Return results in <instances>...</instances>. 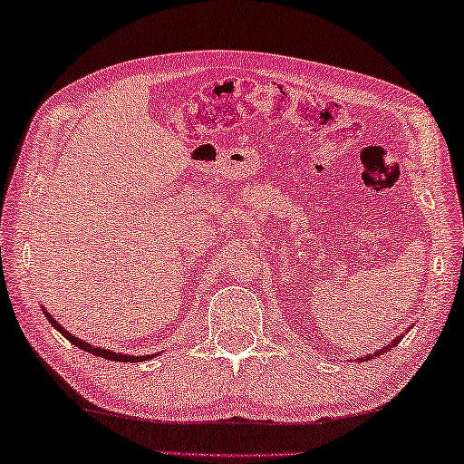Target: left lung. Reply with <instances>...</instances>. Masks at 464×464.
I'll return each mask as SVG.
<instances>
[{"instance_id": "obj_1", "label": "left lung", "mask_w": 464, "mask_h": 464, "mask_svg": "<svg viewBox=\"0 0 464 464\" xmlns=\"http://www.w3.org/2000/svg\"><path fill=\"white\" fill-rule=\"evenodd\" d=\"M405 335H397L394 337L389 345L386 347H382V349H378V352H374V353H368L366 358H358V362H366V360H374V358H378V355H382V353H386V352H391V347H394L397 343H401V339H403Z\"/></svg>"}]
</instances>
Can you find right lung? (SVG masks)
Listing matches in <instances>:
<instances>
[{
    "instance_id": "add662e5",
    "label": "right lung",
    "mask_w": 464,
    "mask_h": 464,
    "mask_svg": "<svg viewBox=\"0 0 464 464\" xmlns=\"http://www.w3.org/2000/svg\"><path fill=\"white\" fill-rule=\"evenodd\" d=\"M43 314L47 316V321H49L53 326H55V329L61 333V335H63L67 341H70V343H73L75 347L83 349V352H88V353H92V355H98V358H104V360H111V362H129V363H135V362H148V360L154 358V355H158V353H150V355H129V353L112 352V349L96 347V345H92V343H88V341H83V339H80V337L72 335V333L67 331V329H63V326H61V324L55 321V318H53V314L47 313V308H44V306H43Z\"/></svg>"
}]
</instances>
